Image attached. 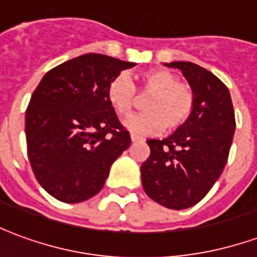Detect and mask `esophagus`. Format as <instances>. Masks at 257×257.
Instances as JSON below:
<instances>
[{"mask_svg":"<svg viewBox=\"0 0 257 257\" xmlns=\"http://www.w3.org/2000/svg\"><path fill=\"white\" fill-rule=\"evenodd\" d=\"M131 140H132V142H138V140H143V138H140V136H138V135L132 134L131 135Z\"/></svg>","mask_w":257,"mask_h":257,"instance_id":"esophagus-1","label":"esophagus"}]
</instances>
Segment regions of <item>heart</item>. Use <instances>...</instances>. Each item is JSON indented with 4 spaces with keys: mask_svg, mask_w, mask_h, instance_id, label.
<instances>
[{
    "mask_svg": "<svg viewBox=\"0 0 257 257\" xmlns=\"http://www.w3.org/2000/svg\"><path fill=\"white\" fill-rule=\"evenodd\" d=\"M138 90L149 96L145 101L147 112L125 121V126L136 134L173 132L189 121L195 106V92L191 85L180 82L165 68H151L138 77ZM108 104L119 118L129 117L138 106L136 88L125 74H118L106 89Z\"/></svg>",
    "mask_w": 257,
    "mask_h": 257,
    "instance_id": "b5f03b06",
    "label": "heart"
}]
</instances>
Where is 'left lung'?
I'll use <instances>...</instances> for the list:
<instances>
[{
	"label": "left lung",
	"mask_w": 257,
	"mask_h": 257,
	"mask_svg": "<svg viewBox=\"0 0 257 257\" xmlns=\"http://www.w3.org/2000/svg\"><path fill=\"white\" fill-rule=\"evenodd\" d=\"M179 68L195 92L189 121L164 140L150 139V157L142 164L146 194L169 209H186L208 194L226 167L235 115L228 88L204 67L190 62Z\"/></svg>",
	"instance_id": "8db88e82"
}]
</instances>
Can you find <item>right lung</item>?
Instances as JSON below:
<instances>
[{"mask_svg":"<svg viewBox=\"0 0 257 257\" xmlns=\"http://www.w3.org/2000/svg\"><path fill=\"white\" fill-rule=\"evenodd\" d=\"M135 63L86 53L49 70L26 110L27 154L44 190L62 202L89 199L104 186L131 136L106 97L108 82Z\"/></svg>","mask_w":257,"mask_h":257,"instance_id":"obj_1","label":"right lung"}]
</instances>
